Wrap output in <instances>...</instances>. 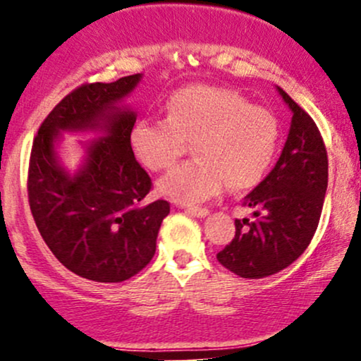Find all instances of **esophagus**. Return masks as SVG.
I'll list each match as a JSON object with an SVG mask.
<instances>
[{
  "label": "esophagus",
  "instance_id": "34e87169",
  "mask_svg": "<svg viewBox=\"0 0 361 361\" xmlns=\"http://www.w3.org/2000/svg\"><path fill=\"white\" fill-rule=\"evenodd\" d=\"M186 212L195 215V217H198V219H204L210 214V210L209 209H202V207H188V209H186Z\"/></svg>",
  "mask_w": 361,
  "mask_h": 361
}]
</instances>
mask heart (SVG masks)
<instances>
[{"instance_id": "obj_1", "label": "heart", "mask_w": 361, "mask_h": 361, "mask_svg": "<svg viewBox=\"0 0 361 361\" xmlns=\"http://www.w3.org/2000/svg\"><path fill=\"white\" fill-rule=\"evenodd\" d=\"M190 140L195 159L159 181V192L181 204L209 200L227 183H259L275 159L279 122L235 91L192 85L169 94L166 117L139 118L130 130L132 152L152 171L171 168Z\"/></svg>"}]
</instances>
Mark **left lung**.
I'll list each match as a JSON object with an SVG mask.
<instances>
[{
	"mask_svg": "<svg viewBox=\"0 0 361 361\" xmlns=\"http://www.w3.org/2000/svg\"><path fill=\"white\" fill-rule=\"evenodd\" d=\"M292 110L288 137L275 168L244 198L255 221L235 219L234 239L217 259L241 279H264L307 250L321 219L327 188V152L310 115L279 88Z\"/></svg>",
	"mask_w": 361,
	"mask_h": 361,
	"instance_id": "left-lung-1",
	"label": "left lung"
}]
</instances>
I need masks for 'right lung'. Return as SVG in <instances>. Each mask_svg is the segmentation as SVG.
Returning <instances> with one entry per match:
<instances>
[{
	"label": "right lung",
	"mask_w": 361,
	"mask_h": 361,
	"mask_svg": "<svg viewBox=\"0 0 361 361\" xmlns=\"http://www.w3.org/2000/svg\"><path fill=\"white\" fill-rule=\"evenodd\" d=\"M142 74L81 85L54 106L34 139L28 204L40 235L76 275L118 283L146 268L156 252L166 200L147 204L151 178L135 161L130 130L137 114L123 106ZM102 131L87 145L85 163L73 176L60 164L62 131Z\"/></svg>",
	"instance_id": "1"
}]
</instances>
